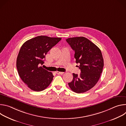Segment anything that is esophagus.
I'll list each match as a JSON object with an SVG mask.
<instances>
[{
	"instance_id": "34e87169",
	"label": "esophagus",
	"mask_w": 126,
	"mask_h": 126,
	"mask_svg": "<svg viewBox=\"0 0 126 126\" xmlns=\"http://www.w3.org/2000/svg\"><path fill=\"white\" fill-rule=\"evenodd\" d=\"M56 73L57 74H58V75H62L64 73V72H59V71H56Z\"/></svg>"
}]
</instances>
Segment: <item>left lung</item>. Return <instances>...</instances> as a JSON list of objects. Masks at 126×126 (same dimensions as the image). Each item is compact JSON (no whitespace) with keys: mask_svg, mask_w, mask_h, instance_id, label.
Instances as JSON below:
<instances>
[{"mask_svg":"<svg viewBox=\"0 0 126 126\" xmlns=\"http://www.w3.org/2000/svg\"><path fill=\"white\" fill-rule=\"evenodd\" d=\"M66 41L74 51L76 63H80V75L73 73V79L68 85L75 93H84L98 82L104 67L100 49L84 37L69 38Z\"/></svg>","mask_w":126,"mask_h":126,"instance_id":"left-lung-1","label":"left lung"}]
</instances>
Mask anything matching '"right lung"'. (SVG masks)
Here are the masks:
<instances>
[{"mask_svg":"<svg viewBox=\"0 0 126 126\" xmlns=\"http://www.w3.org/2000/svg\"><path fill=\"white\" fill-rule=\"evenodd\" d=\"M61 40L39 36L26 41L21 46L17 58V69L21 80L32 90L43 91L51 83L53 74L41 65L47 52Z\"/></svg>","mask_w":126,"mask_h":126,"instance_id":"1","label":"right lung"}]
</instances>
